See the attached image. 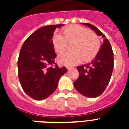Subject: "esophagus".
Here are the masks:
<instances>
[{
    "mask_svg": "<svg viewBox=\"0 0 129 129\" xmlns=\"http://www.w3.org/2000/svg\"><path fill=\"white\" fill-rule=\"evenodd\" d=\"M67 67V69H68V70H70V69H71V68H72V67H68V66H67V67Z\"/></svg>",
    "mask_w": 129,
    "mask_h": 129,
    "instance_id": "1",
    "label": "esophagus"
}]
</instances>
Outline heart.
<instances>
[{"label":"heart","mask_w":129,"mask_h":129,"mask_svg":"<svg viewBox=\"0 0 129 129\" xmlns=\"http://www.w3.org/2000/svg\"><path fill=\"white\" fill-rule=\"evenodd\" d=\"M62 35L55 34L52 37V44L54 50L58 53L63 52L68 44H72L71 50L59 56V62L67 66L75 65L83 60L88 62L97 55L100 49L98 36L90 31L88 28L79 26L72 25L62 29Z\"/></svg>","instance_id":"obj_1"}]
</instances>
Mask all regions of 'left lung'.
<instances>
[{
	"mask_svg": "<svg viewBox=\"0 0 129 129\" xmlns=\"http://www.w3.org/2000/svg\"><path fill=\"white\" fill-rule=\"evenodd\" d=\"M83 24L89 26L104 39L95 59L90 63L77 67L79 75L74 83L80 94L94 98L103 94L110 82L114 68V53L110 42L100 29L90 24Z\"/></svg>",
	"mask_w": 129,
	"mask_h": 129,
	"instance_id": "obj_1",
	"label": "left lung"
}]
</instances>
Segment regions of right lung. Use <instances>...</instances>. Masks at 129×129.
Wrapping results in <instances>:
<instances>
[{
  "label": "right lung",
  "instance_id": "1",
  "mask_svg": "<svg viewBox=\"0 0 129 129\" xmlns=\"http://www.w3.org/2000/svg\"><path fill=\"white\" fill-rule=\"evenodd\" d=\"M63 24L43 26L29 35L22 44L18 59L19 81L27 95L43 100L56 90L59 79L67 72L55 62L52 39L57 28Z\"/></svg>",
  "mask_w": 129,
  "mask_h": 129
}]
</instances>
